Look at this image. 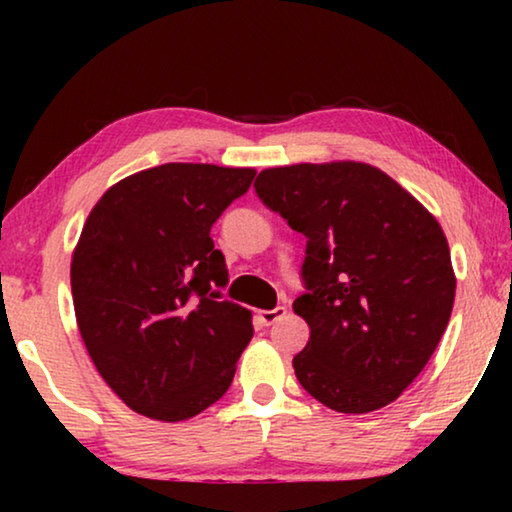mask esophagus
<instances>
[{"label":"esophagus","instance_id":"1","mask_svg":"<svg viewBox=\"0 0 512 512\" xmlns=\"http://www.w3.org/2000/svg\"><path fill=\"white\" fill-rule=\"evenodd\" d=\"M286 314V307H275V310H261L258 312V317H261V321H263V326H272L275 324V321H279Z\"/></svg>","mask_w":512,"mask_h":512}]
</instances>
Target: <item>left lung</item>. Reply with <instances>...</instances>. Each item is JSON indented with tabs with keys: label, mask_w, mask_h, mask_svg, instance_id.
I'll use <instances>...</instances> for the list:
<instances>
[{
	"label": "left lung",
	"mask_w": 512,
	"mask_h": 512,
	"mask_svg": "<svg viewBox=\"0 0 512 512\" xmlns=\"http://www.w3.org/2000/svg\"><path fill=\"white\" fill-rule=\"evenodd\" d=\"M256 193L307 237V293L293 312L310 340L298 382L326 408L363 415L422 373L450 321L457 277L436 216L359 160L268 167Z\"/></svg>",
	"instance_id": "8db88e82"
}]
</instances>
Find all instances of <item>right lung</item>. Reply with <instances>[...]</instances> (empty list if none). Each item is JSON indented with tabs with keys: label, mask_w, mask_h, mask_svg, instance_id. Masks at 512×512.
I'll return each instance as SVG.
<instances>
[{
	"label": "right lung",
	"mask_w": 512,
	"mask_h": 512,
	"mask_svg": "<svg viewBox=\"0 0 512 512\" xmlns=\"http://www.w3.org/2000/svg\"><path fill=\"white\" fill-rule=\"evenodd\" d=\"M254 167L165 163L104 191L72 254L79 333L111 391L158 422H184L226 394L254 326L221 298L212 230Z\"/></svg>",
	"instance_id": "right-lung-1"
}]
</instances>
